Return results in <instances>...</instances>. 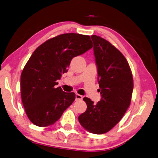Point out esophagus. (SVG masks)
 Listing matches in <instances>:
<instances>
[{
	"label": "esophagus",
	"mask_w": 158,
	"mask_h": 158,
	"mask_svg": "<svg viewBox=\"0 0 158 158\" xmlns=\"http://www.w3.org/2000/svg\"><path fill=\"white\" fill-rule=\"evenodd\" d=\"M82 96L81 95L78 94H76V100L78 101V100H82Z\"/></svg>",
	"instance_id": "1"
}]
</instances>
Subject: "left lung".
Returning <instances> with one entry per match:
<instances>
[{
	"label": "left lung",
	"instance_id": "1",
	"mask_svg": "<svg viewBox=\"0 0 158 158\" xmlns=\"http://www.w3.org/2000/svg\"><path fill=\"white\" fill-rule=\"evenodd\" d=\"M102 98L96 105L85 97L87 110L78 117L83 128L104 134L119 122L131 105L133 77L128 61L120 51L99 36L92 35Z\"/></svg>",
	"mask_w": 158,
	"mask_h": 158
}]
</instances>
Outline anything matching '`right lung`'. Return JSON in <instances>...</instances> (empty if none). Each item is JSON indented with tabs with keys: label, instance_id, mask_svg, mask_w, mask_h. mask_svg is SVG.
Listing matches in <instances>:
<instances>
[{
	"label": "right lung",
	"instance_id": "right-lung-1",
	"mask_svg": "<svg viewBox=\"0 0 158 158\" xmlns=\"http://www.w3.org/2000/svg\"><path fill=\"white\" fill-rule=\"evenodd\" d=\"M93 47L89 35L65 33L49 39L33 52L21 75V95L25 111L35 125L55 123L76 98L55 87L73 57Z\"/></svg>",
	"mask_w": 158,
	"mask_h": 158
}]
</instances>
